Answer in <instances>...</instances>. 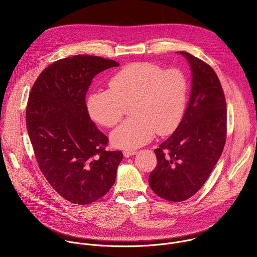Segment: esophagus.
<instances>
[{
  "label": "esophagus",
  "instance_id": "obj_1",
  "mask_svg": "<svg viewBox=\"0 0 257 257\" xmlns=\"http://www.w3.org/2000/svg\"><path fill=\"white\" fill-rule=\"evenodd\" d=\"M136 154V151H124L123 152V155H124V157H126V158H129V157H131V156H134Z\"/></svg>",
  "mask_w": 257,
  "mask_h": 257
}]
</instances>
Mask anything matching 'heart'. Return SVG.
<instances>
[{
  "label": "heart",
  "instance_id": "b5f03b06",
  "mask_svg": "<svg viewBox=\"0 0 257 257\" xmlns=\"http://www.w3.org/2000/svg\"><path fill=\"white\" fill-rule=\"evenodd\" d=\"M108 89H95L87 98L89 116L100 125L112 128L123 119L131 104L132 118L111 135L122 149H134L152 140L156 134L168 135L185 115L189 82L178 68L138 62L127 65L109 78Z\"/></svg>",
  "mask_w": 257,
  "mask_h": 257
}]
</instances>
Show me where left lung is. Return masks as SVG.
<instances>
[{"instance_id":"obj_1","label":"left lung","mask_w":257,"mask_h":257,"mask_svg":"<svg viewBox=\"0 0 257 257\" xmlns=\"http://www.w3.org/2000/svg\"><path fill=\"white\" fill-rule=\"evenodd\" d=\"M192 88L184 117L175 132L155 150L157 167L150 174L153 191L175 202L193 196L221 157L227 139V103L213 69L187 52Z\"/></svg>"}]
</instances>
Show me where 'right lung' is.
<instances>
[{
    "instance_id": "right-lung-1",
    "label": "right lung",
    "mask_w": 257,
    "mask_h": 257,
    "mask_svg": "<svg viewBox=\"0 0 257 257\" xmlns=\"http://www.w3.org/2000/svg\"><path fill=\"white\" fill-rule=\"evenodd\" d=\"M119 63L90 55L58 60L43 70L30 90L26 127L38 165L66 200L88 204L114 185L121 151L90 120L85 97L95 75Z\"/></svg>"
}]
</instances>
